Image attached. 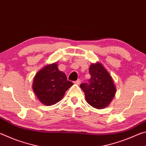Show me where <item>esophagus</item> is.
I'll list each match as a JSON object with an SVG mask.
<instances>
[{
    "label": "esophagus",
    "mask_w": 146,
    "mask_h": 146,
    "mask_svg": "<svg viewBox=\"0 0 146 146\" xmlns=\"http://www.w3.org/2000/svg\"><path fill=\"white\" fill-rule=\"evenodd\" d=\"M80 82H81L80 79H78L77 80L75 81V84H77V85H79V84H80Z\"/></svg>",
    "instance_id": "esophagus-1"
}]
</instances>
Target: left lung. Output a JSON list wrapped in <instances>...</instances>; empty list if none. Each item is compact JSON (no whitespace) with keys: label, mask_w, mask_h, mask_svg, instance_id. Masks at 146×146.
<instances>
[{"label":"left lung","mask_w":146,"mask_h":146,"mask_svg":"<svg viewBox=\"0 0 146 146\" xmlns=\"http://www.w3.org/2000/svg\"><path fill=\"white\" fill-rule=\"evenodd\" d=\"M90 74L89 83H82L80 86L84 92L86 102L99 110L107 107L116 93L111 76L100 62L91 64Z\"/></svg>","instance_id":"left-lung-1"}]
</instances>
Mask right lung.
<instances>
[{
	"instance_id": "1",
	"label": "right lung",
	"mask_w": 146,
	"mask_h": 146,
	"mask_svg": "<svg viewBox=\"0 0 146 146\" xmlns=\"http://www.w3.org/2000/svg\"><path fill=\"white\" fill-rule=\"evenodd\" d=\"M73 84L66 74L58 69L56 63L48 64L35 76L33 90L39 101L45 106L55 104Z\"/></svg>"
}]
</instances>
